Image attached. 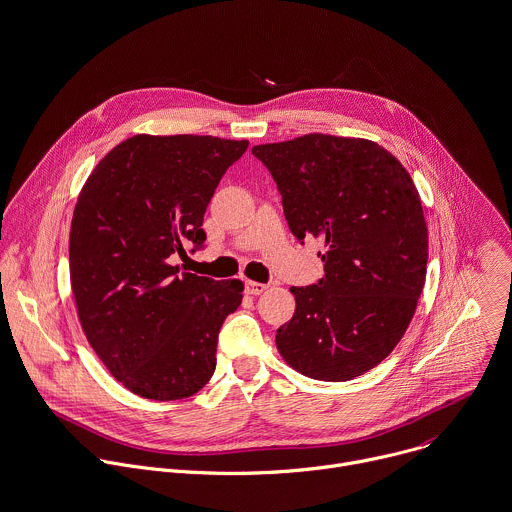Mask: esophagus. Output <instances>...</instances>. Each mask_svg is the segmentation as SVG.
I'll return each instance as SVG.
<instances>
[{
  "label": "esophagus",
  "instance_id": "34e87169",
  "mask_svg": "<svg viewBox=\"0 0 512 512\" xmlns=\"http://www.w3.org/2000/svg\"><path fill=\"white\" fill-rule=\"evenodd\" d=\"M245 291H247L249 295H261V293L267 291V285L257 283V281H245Z\"/></svg>",
  "mask_w": 512,
  "mask_h": 512
}]
</instances>
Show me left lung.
I'll return each mask as SVG.
<instances>
[{
  "mask_svg": "<svg viewBox=\"0 0 512 512\" xmlns=\"http://www.w3.org/2000/svg\"><path fill=\"white\" fill-rule=\"evenodd\" d=\"M283 197L291 233L321 239L325 275L291 287L293 319L277 329L287 365L317 381H351L403 339L427 277L429 231L401 161L375 141L309 133L255 145Z\"/></svg>",
  "mask_w": 512,
  "mask_h": 512,
  "instance_id": "obj_1",
  "label": "left lung"
}]
</instances>
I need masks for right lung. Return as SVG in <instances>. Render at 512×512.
Wrapping results in <instances>:
<instances>
[{
    "label": "right lung",
    "mask_w": 512,
    "mask_h": 512,
    "mask_svg": "<svg viewBox=\"0 0 512 512\" xmlns=\"http://www.w3.org/2000/svg\"><path fill=\"white\" fill-rule=\"evenodd\" d=\"M247 145L139 133L81 187L69 231L77 317L107 371L143 399L191 397L215 371L217 335L243 283L179 273L171 257L203 245L205 209Z\"/></svg>",
    "instance_id": "obj_1"
}]
</instances>
